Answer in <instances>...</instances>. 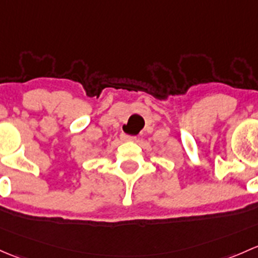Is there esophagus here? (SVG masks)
<instances>
[{"instance_id":"1","label":"esophagus","mask_w":258,"mask_h":258,"mask_svg":"<svg viewBox=\"0 0 258 258\" xmlns=\"http://www.w3.org/2000/svg\"><path fill=\"white\" fill-rule=\"evenodd\" d=\"M120 139L124 140V142H135V140H137V137H133V135H128V134H124V133H121Z\"/></svg>"}]
</instances>
